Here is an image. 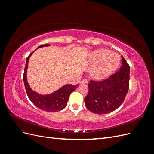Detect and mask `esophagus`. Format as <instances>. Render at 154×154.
Returning <instances> with one entry per match:
<instances>
[{
	"label": "esophagus",
	"mask_w": 154,
	"mask_h": 154,
	"mask_svg": "<svg viewBox=\"0 0 154 154\" xmlns=\"http://www.w3.org/2000/svg\"><path fill=\"white\" fill-rule=\"evenodd\" d=\"M88 80H86V79H83V80L80 82V83H87Z\"/></svg>",
	"instance_id": "esophagus-1"
}]
</instances>
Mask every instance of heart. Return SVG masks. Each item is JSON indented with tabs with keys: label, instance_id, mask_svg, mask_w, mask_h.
Masks as SVG:
<instances>
[{
	"label": "heart",
	"instance_id": "obj_1",
	"mask_svg": "<svg viewBox=\"0 0 154 154\" xmlns=\"http://www.w3.org/2000/svg\"><path fill=\"white\" fill-rule=\"evenodd\" d=\"M120 57L107 49H97L89 56V62L93 66L90 70L92 78L96 80L105 79L114 73L118 68Z\"/></svg>",
	"mask_w": 154,
	"mask_h": 154
}]
</instances>
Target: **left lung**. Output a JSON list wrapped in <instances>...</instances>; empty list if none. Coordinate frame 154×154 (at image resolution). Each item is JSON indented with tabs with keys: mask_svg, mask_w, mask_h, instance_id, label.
Segmentation results:
<instances>
[{
	"mask_svg": "<svg viewBox=\"0 0 154 154\" xmlns=\"http://www.w3.org/2000/svg\"><path fill=\"white\" fill-rule=\"evenodd\" d=\"M119 71L101 82L90 81L85 97L87 108L97 114H108L117 109L124 101L129 88L130 66L122 56Z\"/></svg>",
	"mask_w": 154,
	"mask_h": 154,
	"instance_id": "1",
	"label": "left lung"
}]
</instances>
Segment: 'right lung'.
I'll list each match as a JSON object with an SVG mask.
<instances>
[{
    "label": "right lung",
    "instance_id": "right-lung-1",
    "mask_svg": "<svg viewBox=\"0 0 154 154\" xmlns=\"http://www.w3.org/2000/svg\"><path fill=\"white\" fill-rule=\"evenodd\" d=\"M47 46H50V45L45 44L40 45L37 49L43 47H47ZM33 53L34 51L31 53L26 58V63L24 69V76H23V80H24V83L27 96H28L30 101L36 107H38V108L44 111L49 112H55L63 110L67 105L70 94H71L72 92L76 89L78 85H64L57 91L51 93V94L44 95L38 94V92L32 90L28 82H27V67H28L29 58Z\"/></svg>",
    "mask_w": 154,
    "mask_h": 154
}]
</instances>
